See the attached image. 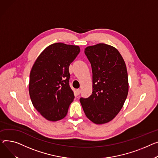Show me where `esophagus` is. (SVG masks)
I'll return each mask as SVG.
<instances>
[{
  "label": "esophagus",
  "mask_w": 158,
  "mask_h": 158,
  "mask_svg": "<svg viewBox=\"0 0 158 158\" xmlns=\"http://www.w3.org/2000/svg\"><path fill=\"white\" fill-rule=\"evenodd\" d=\"M80 92H81V91H80V89H76V93L77 95H79V94H80Z\"/></svg>",
  "instance_id": "34e87169"
}]
</instances>
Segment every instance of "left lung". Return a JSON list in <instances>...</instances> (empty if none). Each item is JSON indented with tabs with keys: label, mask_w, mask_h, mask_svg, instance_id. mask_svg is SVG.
<instances>
[{
	"label": "left lung",
	"mask_w": 158,
	"mask_h": 158,
	"mask_svg": "<svg viewBox=\"0 0 158 158\" xmlns=\"http://www.w3.org/2000/svg\"><path fill=\"white\" fill-rule=\"evenodd\" d=\"M85 55L91 63L93 92L80 98L86 117L101 124L112 120L120 112L128 93V77L125 62L118 50L103 43L88 46Z\"/></svg>",
	"instance_id": "1"
}]
</instances>
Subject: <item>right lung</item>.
Instances as JSON below:
<instances>
[{
    "instance_id": "right-lung-1",
    "label": "right lung",
    "mask_w": 158,
    "mask_h": 158,
    "mask_svg": "<svg viewBox=\"0 0 158 158\" xmlns=\"http://www.w3.org/2000/svg\"><path fill=\"white\" fill-rule=\"evenodd\" d=\"M79 52L78 46L54 43L44 49L31 67L30 99L35 109L48 121L64 119L74 99L69 86V68Z\"/></svg>"
}]
</instances>
